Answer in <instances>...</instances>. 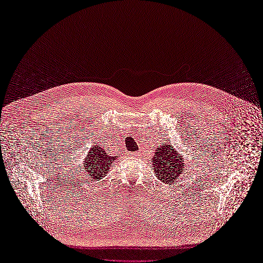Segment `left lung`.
I'll list each match as a JSON object with an SVG mask.
<instances>
[{
  "mask_svg": "<svg viewBox=\"0 0 263 263\" xmlns=\"http://www.w3.org/2000/svg\"><path fill=\"white\" fill-rule=\"evenodd\" d=\"M156 177L163 183L171 185L181 175L183 170V159L176 152L171 143L163 144L155 152L152 159Z\"/></svg>",
  "mask_w": 263,
  "mask_h": 263,
  "instance_id": "1",
  "label": "left lung"
}]
</instances>
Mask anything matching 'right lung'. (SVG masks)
<instances>
[{
  "instance_id": "obj_1",
  "label": "right lung",
  "mask_w": 263,
  "mask_h": 263,
  "mask_svg": "<svg viewBox=\"0 0 263 263\" xmlns=\"http://www.w3.org/2000/svg\"><path fill=\"white\" fill-rule=\"evenodd\" d=\"M116 160L114 156L107 155L102 146L97 145L96 147H91L87 157L85 158V170L90 174L91 180H100L102 179L111 163Z\"/></svg>"
}]
</instances>
